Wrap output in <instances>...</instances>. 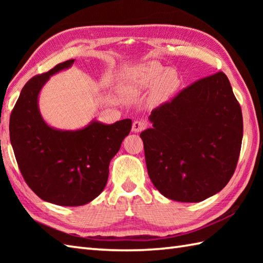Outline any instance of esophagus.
Listing matches in <instances>:
<instances>
[{"mask_svg": "<svg viewBox=\"0 0 263 263\" xmlns=\"http://www.w3.org/2000/svg\"><path fill=\"white\" fill-rule=\"evenodd\" d=\"M146 127H147L146 121H143V120H137V121L133 122V124H132V131L138 133V132L143 131Z\"/></svg>", "mask_w": 263, "mask_h": 263, "instance_id": "34e87169", "label": "esophagus"}]
</instances>
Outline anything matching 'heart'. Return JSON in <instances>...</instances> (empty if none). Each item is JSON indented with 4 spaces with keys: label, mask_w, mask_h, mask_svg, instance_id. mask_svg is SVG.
<instances>
[{
    "label": "heart",
    "mask_w": 263,
    "mask_h": 263,
    "mask_svg": "<svg viewBox=\"0 0 263 263\" xmlns=\"http://www.w3.org/2000/svg\"><path fill=\"white\" fill-rule=\"evenodd\" d=\"M131 83L137 89H143L149 86L154 88V99L163 102L180 86V77L174 69H167L156 61L141 64L132 72Z\"/></svg>",
    "instance_id": "heart-1"
}]
</instances>
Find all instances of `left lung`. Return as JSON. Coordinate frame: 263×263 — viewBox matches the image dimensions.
Masks as SVG:
<instances>
[{
  "label": "left lung",
  "instance_id": "8db88e82",
  "mask_svg": "<svg viewBox=\"0 0 263 263\" xmlns=\"http://www.w3.org/2000/svg\"><path fill=\"white\" fill-rule=\"evenodd\" d=\"M141 132L148 175L171 200L200 202L235 172L243 138L239 103L224 72L194 81L153 109Z\"/></svg>",
  "mask_w": 263,
  "mask_h": 263
}]
</instances>
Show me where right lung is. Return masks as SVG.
Wrapping results in <instances>:
<instances>
[{
    "instance_id": "add662e5",
    "label": "right lung",
    "mask_w": 263,
    "mask_h": 263,
    "mask_svg": "<svg viewBox=\"0 0 263 263\" xmlns=\"http://www.w3.org/2000/svg\"><path fill=\"white\" fill-rule=\"evenodd\" d=\"M74 60L32 77L22 88L10 116V140L24 180L39 198L77 206L103 192L110 159L131 131L130 119L111 125L92 122L78 131H59L43 121L38 93L49 76L69 68Z\"/></svg>"
}]
</instances>
